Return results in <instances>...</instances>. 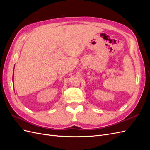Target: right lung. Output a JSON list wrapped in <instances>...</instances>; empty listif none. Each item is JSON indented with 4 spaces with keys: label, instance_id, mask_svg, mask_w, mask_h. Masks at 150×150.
I'll list each match as a JSON object with an SVG mask.
<instances>
[{
    "label": "right lung",
    "instance_id": "add662e5",
    "mask_svg": "<svg viewBox=\"0 0 150 150\" xmlns=\"http://www.w3.org/2000/svg\"><path fill=\"white\" fill-rule=\"evenodd\" d=\"M12 78H13V77H12Z\"/></svg>",
    "mask_w": 150,
    "mask_h": 150
}]
</instances>
